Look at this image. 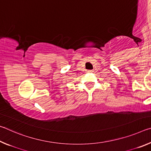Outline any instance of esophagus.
<instances>
[{
	"mask_svg": "<svg viewBox=\"0 0 151 151\" xmlns=\"http://www.w3.org/2000/svg\"><path fill=\"white\" fill-rule=\"evenodd\" d=\"M93 70H87V73H93Z\"/></svg>",
	"mask_w": 151,
	"mask_h": 151,
	"instance_id": "1",
	"label": "esophagus"
}]
</instances>
